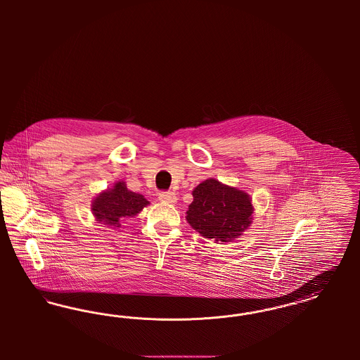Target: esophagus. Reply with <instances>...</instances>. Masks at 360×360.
Returning a JSON list of instances; mask_svg holds the SVG:
<instances>
[{
  "label": "esophagus",
  "mask_w": 360,
  "mask_h": 360,
  "mask_svg": "<svg viewBox=\"0 0 360 360\" xmlns=\"http://www.w3.org/2000/svg\"><path fill=\"white\" fill-rule=\"evenodd\" d=\"M176 195L172 191H162L159 193V201L165 204H175L176 202Z\"/></svg>",
  "instance_id": "obj_1"
}]
</instances>
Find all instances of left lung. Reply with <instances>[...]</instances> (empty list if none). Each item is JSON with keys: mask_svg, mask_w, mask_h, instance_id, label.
<instances>
[{"mask_svg": "<svg viewBox=\"0 0 360 360\" xmlns=\"http://www.w3.org/2000/svg\"><path fill=\"white\" fill-rule=\"evenodd\" d=\"M191 194L193 202L188 205L186 220L206 239L229 243L252 224L255 209L244 190L209 178L195 186Z\"/></svg>", "mask_w": 360, "mask_h": 360, "instance_id": "1", "label": "left lung"}]
</instances>
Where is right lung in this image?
I'll return each instance as SVG.
<instances>
[{
    "label": "right lung",
    "mask_w": 360,
    "mask_h": 360,
    "mask_svg": "<svg viewBox=\"0 0 360 360\" xmlns=\"http://www.w3.org/2000/svg\"><path fill=\"white\" fill-rule=\"evenodd\" d=\"M150 202L144 195L131 191L124 181H117L113 188L103 190L94 197L91 213L96 221L108 225V228H120L121 220L135 217Z\"/></svg>",
    "instance_id": "obj_1"
}]
</instances>
